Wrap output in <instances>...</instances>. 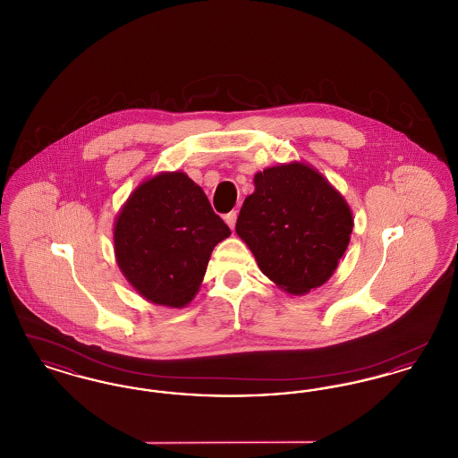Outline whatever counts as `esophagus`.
Here are the masks:
<instances>
[{
	"label": "esophagus",
	"instance_id": "esophagus-1",
	"mask_svg": "<svg viewBox=\"0 0 458 458\" xmlns=\"http://www.w3.org/2000/svg\"><path fill=\"white\" fill-rule=\"evenodd\" d=\"M225 221H226V225L233 230V228H235V223H237V211H230L228 215H225Z\"/></svg>",
	"mask_w": 458,
	"mask_h": 458
}]
</instances>
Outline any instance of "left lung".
I'll use <instances>...</instances> for the list:
<instances>
[{"mask_svg":"<svg viewBox=\"0 0 458 458\" xmlns=\"http://www.w3.org/2000/svg\"><path fill=\"white\" fill-rule=\"evenodd\" d=\"M254 185L235 230L262 273L295 295L321 286L349 245L347 202L323 174L301 163L267 168Z\"/></svg>","mask_w":458,"mask_h":458,"instance_id":"8db88e82","label":"left lung"}]
</instances>
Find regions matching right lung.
Returning <instances> with one entry per match:
<instances>
[{
	"label": "right lung",
	"instance_id": "1",
	"mask_svg": "<svg viewBox=\"0 0 458 458\" xmlns=\"http://www.w3.org/2000/svg\"><path fill=\"white\" fill-rule=\"evenodd\" d=\"M230 228L185 174L142 183L114 223V254L131 286L154 304L183 307L196 295L215 245Z\"/></svg>",
	"mask_w": 458,
	"mask_h": 458
}]
</instances>
